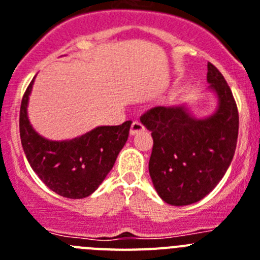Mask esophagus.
<instances>
[{
    "label": "esophagus",
    "mask_w": 260,
    "mask_h": 260,
    "mask_svg": "<svg viewBox=\"0 0 260 260\" xmlns=\"http://www.w3.org/2000/svg\"><path fill=\"white\" fill-rule=\"evenodd\" d=\"M144 129H145V128H144V125L140 123V121H133V123L131 124V129H129L131 136H135V135H137V133L143 132Z\"/></svg>",
    "instance_id": "34e87169"
}]
</instances>
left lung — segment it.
<instances>
[{
	"mask_svg": "<svg viewBox=\"0 0 260 260\" xmlns=\"http://www.w3.org/2000/svg\"><path fill=\"white\" fill-rule=\"evenodd\" d=\"M207 81L218 98L211 116L198 119L186 106H159L140 117L153 137L149 174L168 204L202 200L222 179L236 152L239 119L232 90L211 62Z\"/></svg>",
	"mask_w": 260,
	"mask_h": 260,
	"instance_id": "left-lung-1",
	"label": "left lung"
}]
</instances>
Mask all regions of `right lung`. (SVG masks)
<instances>
[{
    "label": "right lung",
    "instance_id": "right-lung-1",
    "mask_svg": "<svg viewBox=\"0 0 260 260\" xmlns=\"http://www.w3.org/2000/svg\"><path fill=\"white\" fill-rule=\"evenodd\" d=\"M34 80L22 98L19 133L27 161L48 188L68 199L91 195L114 166L125 145L132 121L102 125L65 141L42 137L30 124L27 105Z\"/></svg>",
    "mask_w": 260,
    "mask_h": 260
}]
</instances>
